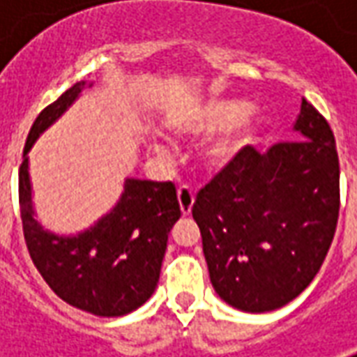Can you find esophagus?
<instances>
[{"label": "esophagus", "instance_id": "obj_1", "mask_svg": "<svg viewBox=\"0 0 357 357\" xmlns=\"http://www.w3.org/2000/svg\"><path fill=\"white\" fill-rule=\"evenodd\" d=\"M178 201H179V210L183 216H189L195 204V195L189 187H179L178 189Z\"/></svg>", "mask_w": 357, "mask_h": 357}]
</instances>
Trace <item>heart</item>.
Segmentation results:
<instances>
[{"label":"heart","mask_w":357,"mask_h":357,"mask_svg":"<svg viewBox=\"0 0 357 357\" xmlns=\"http://www.w3.org/2000/svg\"><path fill=\"white\" fill-rule=\"evenodd\" d=\"M252 105L233 97H216L201 102L181 124L189 137H212L226 132L202 151L201 160L206 172H220L237 158L241 151L252 145L260 135V120L250 116Z\"/></svg>","instance_id":"b5f03b06"}]
</instances>
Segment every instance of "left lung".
Wrapping results in <instances>:
<instances>
[{"instance_id":"left-lung-1","label":"left lung","mask_w":357,"mask_h":357,"mask_svg":"<svg viewBox=\"0 0 357 357\" xmlns=\"http://www.w3.org/2000/svg\"><path fill=\"white\" fill-rule=\"evenodd\" d=\"M292 130L296 141L264 155L243 149L193 204L214 291L248 314L296 298L317 275L337 229L335 135L306 99Z\"/></svg>"}]
</instances>
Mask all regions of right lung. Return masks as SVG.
<instances>
[{
  "instance_id": "right-lung-1",
  "label": "right lung",
  "mask_w": 357,
  "mask_h": 357,
  "mask_svg": "<svg viewBox=\"0 0 357 357\" xmlns=\"http://www.w3.org/2000/svg\"><path fill=\"white\" fill-rule=\"evenodd\" d=\"M91 86L93 82H76L30 128L19 172L20 218L30 258L51 291L78 310L120 317L153 296L168 235L181 210L172 181L126 178L116 204L88 229L63 235L38 222L28 153Z\"/></svg>"
}]
</instances>
